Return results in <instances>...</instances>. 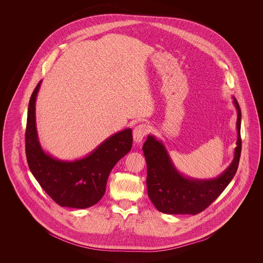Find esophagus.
Returning <instances> with one entry per match:
<instances>
[{
  "label": "esophagus",
  "instance_id": "obj_1",
  "mask_svg": "<svg viewBox=\"0 0 263 263\" xmlns=\"http://www.w3.org/2000/svg\"><path fill=\"white\" fill-rule=\"evenodd\" d=\"M149 130H150L149 126L146 125V124H140V125L136 126L133 130L134 141L136 143H141L145 136L148 134Z\"/></svg>",
  "mask_w": 263,
  "mask_h": 263
}]
</instances>
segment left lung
<instances>
[{
	"mask_svg": "<svg viewBox=\"0 0 263 263\" xmlns=\"http://www.w3.org/2000/svg\"><path fill=\"white\" fill-rule=\"evenodd\" d=\"M238 111V140L235 158L221 175L212 179H194L177 172L163 143L149 135L143 145L147 162L148 195L155 207L165 214L196 215L210 206L225 190L238 170L240 152L241 112L238 100L233 98Z\"/></svg>",
	"mask_w": 263,
	"mask_h": 263,
	"instance_id": "obj_1",
	"label": "left lung"
}]
</instances>
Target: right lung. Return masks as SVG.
I'll list each match as a JSON object with an SVG mask.
<instances>
[{"instance_id":"add662e5","label":"right lung","mask_w":263,"mask_h":263,"mask_svg":"<svg viewBox=\"0 0 263 263\" xmlns=\"http://www.w3.org/2000/svg\"><path fill=\"white\" fill-rule=\"evenodd\" d=\"M41 81L34 88L27 111L25 154L31 174L42 189L62 207L85 209L102 198L113 166L131 150L132 130L117 132L87 157L74 162L54 159L42 150L35 123V100Z\"/></svg>"}]
</instances>
